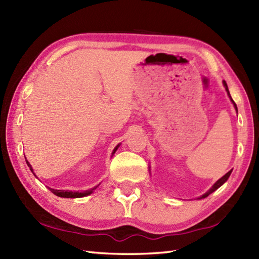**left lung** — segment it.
Returning a JSON list of instances; mask_svg holds the SVG:
<instances>
[{
  "label": "left lung",
  "mask_w": 259,
  "mask_h": 259,
  "mask_svg": "<svg viewBox=\"0 0 259 259\" xmlns=\"http://www.w3.org/2000/svg\"><path fill=\"white\" fill-rule=\"evenodd\" d=\"M223 84H224V87H225V90L227 91V95H228V97H229V99H230V101H232V103L234 104V108H235V110H236V111L238 112V110H237V106H236V103L234 102V100H233V99H232V97H230V93H229V90H228V87H227L226 81H223ZM232 171H233V170H229V171H228L226 175L223 176V177H222L221 179H218V180L216 181V183H214V184L212 185V187H211L210 189H209L207 192H205V194H203L202 196L198 197L197 199H202V198H206V197H208V196L210 195V194H212L213 191H216V190L219 188V187L223 186V185H224L225 183H226V181L228 180L229 176H230V174H232Z\"/></svg>",
  "instance_id": "left-lung-1"
}]
</instances>
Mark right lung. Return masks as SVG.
<instances>
[{
    "mask_svg": "<svg viewBox=\"0 0 259 259\" xmlns=\"http://www.w3.org/2000/svg\"><path fill=\"white\" fill-rule=\"evenodd\" d=\"M119 146H120V144L114 148L113 149V151H112V156L114 155L115 153V151L118 150V148H119ZM111 156V157H112ZM26 163H27V166H29V168H30V170L31 171L33 172V175L35 176L36 177V175L34 174V171H33V168H32V166L30 164V162L26 160ZM99 187V185L98 186H96V187H93V188H91V189H89V190H84V191H69V190H58V189H52V188H49L50 189L54 195L56 196H58V197H62V198H81V197H85V196H89V195H91L93 191H95L97 188Z\"/></svg>",
    "mask_w": 259,
    "mask_h": 259,
    "instance_id": "right-lung-1",
    "label": "right lung"
}]
</instances>
